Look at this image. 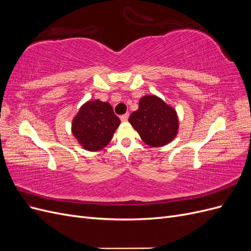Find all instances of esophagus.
<instances>
[{"label":"esophagus","mask_w":251,"mask_h":251,"mask_svg":"<svg viewBox=\"0 0 251 251\" xmlns=\"http://www.w3.org/2000/svg\"><path fill=\"white\" fill-rule=\"evenodd\" d=\"M127 118H128V113H126V114H124V115L120 116L121 121H126Z\"/></svg>","instance_id":"34e87169"}]
</instances>
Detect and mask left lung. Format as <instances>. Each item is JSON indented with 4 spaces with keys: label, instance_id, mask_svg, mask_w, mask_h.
Masks as SVG:
<instances>
[{
    "label": "left lung",
    "instance_id": "8db88e82",
    "mask_svg": "<svg viewBox=\"0 0 251 251\" xmlns=\"http://www.w3.org/2000/svg\"><path fill=\"white\" fill-rule=\"evenodd\" d=\"M128 121L151 147H161L171 142L179 126L176 111L154 95L141 98L138 110L131 114Z\"/></svg>",
    "mask_w": 251,
    "mask_h": 251
}]
</instances>
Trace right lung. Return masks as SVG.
<instances>
[{
    "instance_id": "add662e5",
    "label": "right lung",
    "mask_w": 251,
    "mask_h": 251,
    "mask_svg": "<svg viewBox=\"0 0 251 251\" xmlns=\"http://www.w3.org/2000/svg\"><path fill=\"white\" fill-rule=\"evenodd\" d=\"M120 125L111 104L100 100L88 101L73 119L72 132L78 142L88 151H98L111 141Z\"/></svg>"
}]
</instances>
